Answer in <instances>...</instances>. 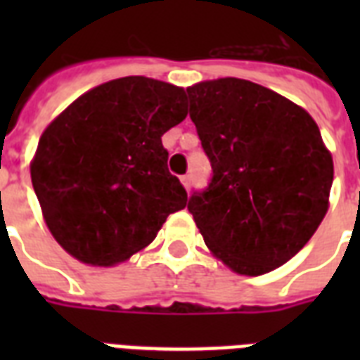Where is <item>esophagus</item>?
I'll use <instances>...</instances> for the list:
<instances>
[{
	"mask_svg": "<svg viewBox=\"0 0 360 360\" xmlns=\"http://www.w3.org/2000/svg\"><path fill=\"white\" fill-rule=\"evenodd\" d=\"M181 183H183V186H185L186 191H191V175H183V177H181Z\"/></svg>",
	"mask_w": 360,
	"mask_h": 360,
	"instance_id": "esophagus-1",
	"label": "esophagus"
}]
</instances>
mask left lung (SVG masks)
<instances>
[{
	"label": "left lung",
	"instance_id": "obj_1",
	"mask_svg": "<svg viewBox=\"0 0 360 360\" xmlns=\"http://www.w3.org/2000/svg\"><path fill=\"white\" fill-rule=\"evenodd\" d=\"M213 174L188 211L205 245L239 274L284 265L321 224L333 157L316 121L267 87L239 78L186 89Z\"/></svg>",
	"mask_w": 360,
	"mask_h": 360
}]
</instances>
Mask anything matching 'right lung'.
<instances>
[{"mask_svg": "<svg viewBox=\"0 0 360 360\" xmlns=\"http://www.w3.org/2000/svg\"><path fill=\"white\" fill-rule=\"evenodd\" d=\"M183 87L143 76L106 82L42 132L31 183L48 230L91 265L129 259L155 237L186 191L168 169L162 134L186 117Z\"/></svg>", "mask_w": 360, "mask_h": 360, "instance_id": "right-lung-1", "label": "right lung"}]
</instances>
